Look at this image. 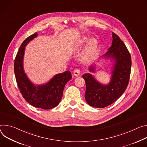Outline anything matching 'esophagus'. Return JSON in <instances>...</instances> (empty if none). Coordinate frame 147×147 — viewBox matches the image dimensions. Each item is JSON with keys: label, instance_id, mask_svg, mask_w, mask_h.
Masks as SVG:
<instances>
[{"label": "esophagus", "instance_id": "1", "mask_svg": "<svg viewBox=\"0 0 147 147\" xmlns=\"http://www.w3.org/2000/svg\"><path fill=\"white\" fill-rule=\"evenodd\" d=\"M80 71L79 69H75V70L74 71V72H73L74 75H75V76H78L80 75Z\"/></svg>", "mask_w": 147, "mask_h": 147}]
</instances>
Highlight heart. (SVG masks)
<instances>
[{"label":"heart","instance_id":"heart-1","mask_svg":"<svg viewBox=\"0 0 147 147\" xmlns=\"http://www.w3.org/2000/svg\"><path fill=\"white\" fill-rule=\"evenodd\" d=\"M89 40V38L84 37L81 38L76 44L75 50L76 51L79 50L82 48ZM97 48H98V42L96 38L91 39L88 44L84 52L81 57V60L84 63H88L90 62L96 55Z\"/></svg>","mask_w":147,"mask_h":147}]
</instances>
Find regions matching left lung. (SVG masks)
<instances>
[{
  "label": "left lung",
  "mask_w": 147,
  "mask_h": 147,
  "mask_svg": "<svg viewBox=\"0 0 147 147\" xmlns=\"http://www.w3.org/2000/svg\"><path fill=\"white\" fill-rule=\"evenodd\" d=\"M111 46L102 57L113 59L115 64L110 82L102 84L90 74L82 77L85 80V97L90 106L97 108L107 107L115 102L125 92L131 72V58L127 48L119 37L113 32ZM94 66L90 67L89 71L94 72Z\"/></svg>",
  "instance_id": "obj_1"
}]
</instances>
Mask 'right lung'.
<instances>
[{"label":"right lung","mask_w":147,"mask_h":147,"mask_svg":"<svg viewBox=\"0 0 147 147\" xmlns=\"http://www.w3.org/2000/svg\"><path fill=\"white\" fill-rule=\"evenodd\" d=\"M37 36V32L31 35L20 45L14 59V74L23 98L32 106L48 110L58 105L62 97L64 87L72 78V75L70 71H67L55 75L45 84L35 85L31 82L24 71L23 58L26 46Z\"/></svg>","instance_id":"right-lung-1"}]
</instances>
